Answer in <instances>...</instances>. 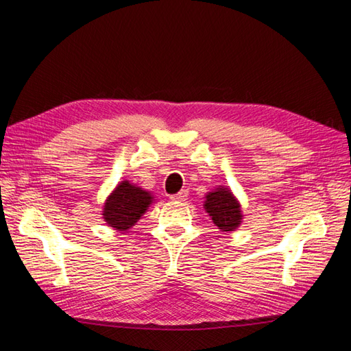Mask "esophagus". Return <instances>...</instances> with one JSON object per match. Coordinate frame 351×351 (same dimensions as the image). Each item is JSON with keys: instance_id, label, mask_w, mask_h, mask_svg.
<instances>
[{"instance_id": "1", "label": "esophagus", "mask_w": 351, "mask_h": 351, "mask_svg": "<svg viewBox=\"0 0 351 351\" xmlns=\"http://www.w3.org/2000/svg\"><path fill=\"white\" fill-rule=\"evenodd\" d=\"M189 197V190H181L180 193H176V195L170 196V199L173 200V202H182V200H187Z\"/></svg>"}]
</instances>
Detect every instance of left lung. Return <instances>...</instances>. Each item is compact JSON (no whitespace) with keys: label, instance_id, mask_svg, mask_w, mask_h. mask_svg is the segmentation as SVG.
Returning a JSON list of instances; mask_svg holds the SVG:
<instances>
[{"label":"left lung","instance_id":"obj_1","mask_svg":"<svg viewBox=\"0 0 351 351\" xmlns=\"http://www.w3.org/2000/svg\"><path fill=\"white\" fill-rule=\"evenodd\" d=\"M204 208L221 232H230L240 228L243 221L240 200L225 185H219L215 190L206 193Z\"/></svg>","mask_w":351,"mask_h":351}]
</instances>
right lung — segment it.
Here are the masks:
<instances>
[{
    "label": "right lung",
    "mask_w": 351,
    "mask_h": 351,
    "mask_svg": "<svg viewBox=\"0 0 351 351\" xmlns=\"http://www.w3.org/2000/svg\"><path fill=\"white\" fill-rule=\"evenodd\" d=\"M151 191L130 181H121L104 202L102 219L106 225L119 232L131 229L154 204Z\"/></svg>",
    "instance_id": "1"
}]
</instances>
